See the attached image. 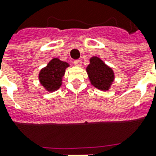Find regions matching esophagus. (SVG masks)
<instances>
[{
	"label": "esophagus",
	"mask_w": 156,
	"mask_h": 156,
	"mask_svg": "<svg viewBox=\"0 0 156 156\" xmlns=\"http://www.w3.org/2000/svg\"><path fill=\"white\" fill-rule=\"evenodd\" d=\"M73 63H74L75 66H77V67H80L82 65V61L81 60H75L73 62Z\"/></svg>",
	"instance_id": "1"
}]
</instances>
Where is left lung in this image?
I'll use <instances>...</instances> for the list:
<instances>
[{
	"mask_svg": "<svg viewBox=\"0 0 156 156\" xmlns=\"http://www.w3.org/2000/svg\"><path fill=\"white\" fill-rule=\"evenodd\" d=\"M91 84L102 91H108L115 79L114 71L98 57L90 58L86 68Z\"/></svg>",
	"mask_w": 156,
	"mask_h": 156,
	"instance_id": "1",
	"label": "left lung"
}]
</instances>
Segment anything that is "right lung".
<instances>
[{
    "label": "right lung",
    "mask_w": 156,
    "mask_h": 156,
    "mask_svg": "<svg viewBox=\"0 0 156 156\" xmlns=\"http://www.w3.org/2000/svg\"><path fill=\"white\" fill-rule=\"evenodd\" d=\"M69 64L58 58H52L39 73V81L48 92H54L61 87L66 68Z\"/></svg>",
    "instance_id": "1"
}]
</instances>
